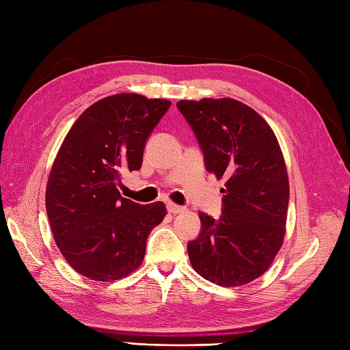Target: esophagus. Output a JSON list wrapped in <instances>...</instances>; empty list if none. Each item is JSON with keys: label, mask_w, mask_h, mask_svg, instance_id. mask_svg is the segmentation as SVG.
<instances>
[{"label": "esophagus", "mask_w": 350, "mask_h": 350, "mask_svg": "<svg viewBox=\"0 0 350 350\" xmlns=\"http://www.w3.org/2000/svg\"><path fill=\"white\" fill-rule=\"evenodd\" d=\"M167 211L170 213H182L185 211V207H182L179 204H174V203H168L167 204Z\"/></svg>", "instance_id": "esophagus-1"}]
</instances>
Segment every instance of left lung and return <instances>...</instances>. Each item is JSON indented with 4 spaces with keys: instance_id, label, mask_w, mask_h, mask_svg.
Wrapping results in <instances>:
<instances>
[{
    "instance_id": "obj_1",
    "label": "left lung",
    "mask_w": 350,
    "mask_h": 350,
    "mask_svg": "<svg viewBox=\"0 0 350 350\" xmlns=\"http://www.w3.org/2000/svg\"><path fill=\"white\" fill-rule=\"evenodd\" d=\"M204 153L206 170L226 180L222 217L198 213L202 233L188 243L196 272L222 287L248 284L269 269L284 241L288 176L265 118L232 99L179 100Z\"/></svg>"
}]
</instances>
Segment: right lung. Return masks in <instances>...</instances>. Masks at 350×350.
Masks as SVG:
<instances>
[{
  "label": "right lung",
  "instance_id": "right-lung-1",
  "mask_svg": "<svg viewBox=\"0 0 350 350\" xmlns=\"http://www.w3.org/2000/svg\"><path fill=\"white\" fill-rule=\"evenodd\" d=\"M171 102L118 93L88 107L72 124L46 185L54 241L73 269L111 282L141 266L152 230L167 215L162 202L138 204L117 189L139 170L146 141Z\"/></svg>",
  "mask_w": 350,
  "mask_h": 350
}]
</instances>
